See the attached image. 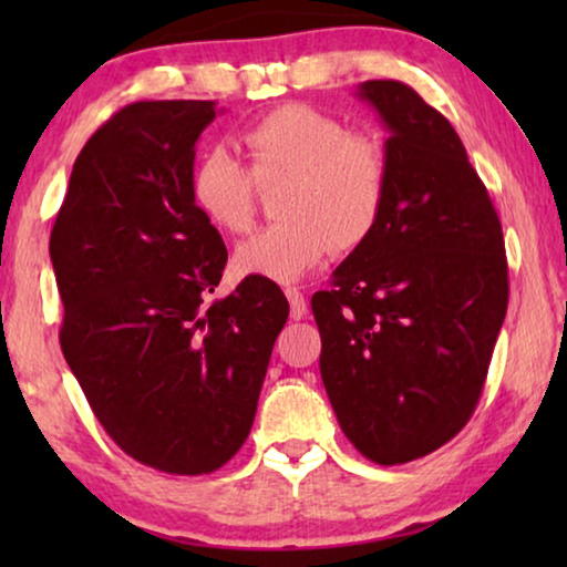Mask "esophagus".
Instances as JSON below:
<instances>
[{
  "instance_id": "34e87169",
  "label": "esophagus",
  "mask_w": 567,
  "mask_h": 567,
  "mask_svg": "<svg viewBox=\"0 0 567 567\" xmlns=\"http://www.w3.org/2000/svg\"><path fill=\"white\" fill-rule=\"evenodd\" d=\"M284 293H286V299H289V305H291V317H293V320H301V317L307 315L305 293H301L297 286H286Z\"/></svg>"
}]
</instances>
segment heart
Masks as SVG:
<instances>
[{
    "label": "heart",
    "instance_id": "heart-1",
    "mask_svg": "<svg viewBox=\"0 0 567 567\" xmlns=\"http://www.w3.org/2000/svg\"><path fill=\"white\" fill-rule=\"evenodd\" d=\"M252 167L227 150H208L190 169V200L227 235L252 227L258 183L284 181L281 219L237 247L239 276L297 281L332 247L351 252L374 235L390 196V152L377 134L351 131L315 105L289 103L262 113L243 131Z\"/></svg>",
    "mask_w": 567,
    "mask_h": 567
}]
</instances>
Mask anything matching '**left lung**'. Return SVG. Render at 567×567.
Instances as JSON below:
<instances>
[{
    "instance_id": "left-lung-1",
    "label": "left lung",
    "mask_w": 567,
    "mask_h": 567,
    "mask_svg": "<svg viewBox=\"0 0 567 567\" xmlns=\"http://www.w3.org/2000/svg\"><path fill=\"white\" fill-rule=\"evenodd\" d=\"M390 128V196L367 243L312 297L320 374L348 441L405 464L475 413L508 309L501 219L452 123L413 87H359Z\"/></svg>"
}]
</instances>
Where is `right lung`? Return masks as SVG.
<instances>
[{
	"mask_svg": "<svg viewBox=\"0 0 567 567\" xmlns=\"http://www.w3.org/2000/svg\"><path fill=\"white\" fill-rule=\"evenodd\" d=\"M214 118V100L121 107L82 146L49 245L69 369L107 436L169 475L239 452L289 317L268 278L208 301L227 247L188 183Z\"/></svg>",
	"mask_w": 567,
	"mask_h": 567,
	"instance_id": "add662e5",
	"label": "right lung"
}]
</instances>
